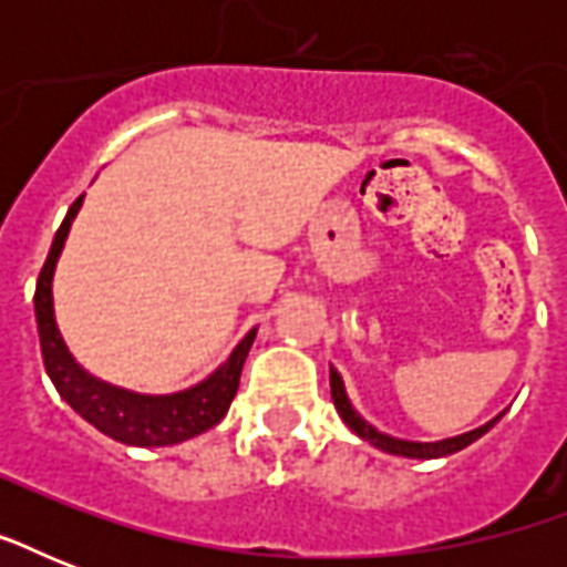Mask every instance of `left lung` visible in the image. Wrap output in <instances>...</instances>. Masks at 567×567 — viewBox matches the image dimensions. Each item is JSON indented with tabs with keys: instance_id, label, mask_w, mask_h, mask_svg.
<instances>
[{
	"instance_id": "obj_1",
	"label": "left lung",
	"mask_w": 567,
	"mask_h": 567,
	"mask_svg": "<svg viewBox=\"0 0 567 567\" xmlns=\"http://www.w3.org/2000/svg\"><path fill=\"white\" fill-rule=\"evenodd\" d=\"M329 385H332V403H336L338 414H341V421L350 426V430L359 435V439L371 441L373 447L385 450L391 456H405V458H441V456H450V453H458V450H465L467 444H474L476 439H483L485 432L492 430L494 423L501 421L503 414H497L494 421H488L485 426H476V430L465 432V435H456V439H444V441H403V439H394V435H385V432H379L377 426L364 421L362 414L355 412L353 403H350V396L344 391V379L341 373L332 368L329 371Z\"/></svg>"
}]
</instances>
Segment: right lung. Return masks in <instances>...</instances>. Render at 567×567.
<instances>
[{"label": "right lung", "instance_id": "1", "mask_svg": "<svg viewBox=\"0 0 567 567\" xmlns=\"http://www.w3.org/2000/svg\"><path fill=\"white\" fill-rule=\"evenodd\" d=\"M82 199L84 194L70 205L61 229L55 231L47 265L38 276V291H34L40 353H43V364H47L52 385L75 412L82 414L84 421L93 423L96 430L120 441V444L167 447V444H179V441H188L199 432L212 430L214 423H220L229 412L231 396L238 391L240 368H244L249 347L256 341V329H249L247 338L231 350L226 364H220L199 385L179 391V394H135V391L109 385V382L91 377L66 350L64 338L58 332L55 311H52V276H55L58 256L64 249L66 231L82 208Z\"/></svg>", "mask_w": 567, "mask_h": 567}]
</instances>
